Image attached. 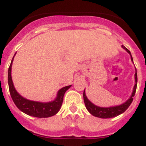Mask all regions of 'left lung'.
I'll return each instance as SVG.
<instances>
[{"label":"left lung","mask_w":146,"mask_h":146,"mask_svg":"<svg viewBox=\"0 0 146 146\" xmlns=\"http://www.w3.org/2000/svg\"><path fill=\"white\" fill-rule=\"evenodd\" d=\"M122 47L126 51L129 53L130 55H131V53L126 48V47L122 45ZM131 61H133L132 56L131 55ZM134 77H135V85L134 87V90H133V92L131 94V96L130 97L129 100H128L126 102H125L124 104L121 105H119V106H112V107H107V108H104V107H99V106H97L96 105H94L92 103H91L90 101L87 99V96L85 95V92L84 91L83 92V97H84V104H85L86 108L88 110L89 112L93 116H96L98 117H101V118H110V117H113L115 116H117V115H120V114L123 113L124 111H126L129 106L131 105V102L133 101V97L135 95V92H136V89H137V70L136 73L134 75Z\"/></svg>","instance_id":"8db88e82"}]
</instances>
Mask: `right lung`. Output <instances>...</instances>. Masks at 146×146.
Instances as JSON below:
<instances>
[{
    "instance_id": "obj_1",
    "label": "right lung",
    "mask_w": 146,
    "mask_h": 146,
    "mask_svg": "<svg viewBox=\"0 0 146 146\" xmlns=\"http://www.w3.org/2000/svg\"><path fill=\"white\" fill-rule=\"evenodd\" d=\"M14 57L12 58V62L10 64L8 70V84L9 92L15 104L17 106V108L22 111L24 113L31 115L36 117H48L54 116L60 110L63 102V98L65 92L68 90L71 85L66 86L60 89L58 92L57 97L51 102L48 103H41L36 101H29L23 98L19 95L18 92L16 91L13 85L12 76H11V70H12V64L13 62Z\"/></svg>"
}]
</instances>
